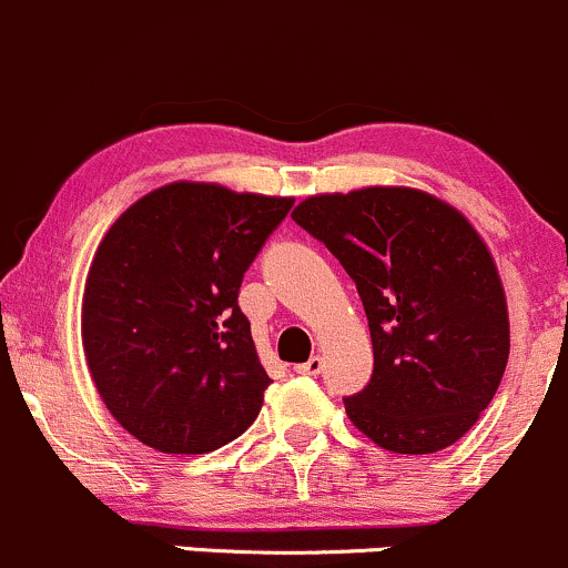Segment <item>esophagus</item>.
<instances>
[{"instance_id":"obj_1","label":"esophagus","mask_w":568,"mask_h":568,"mask_svg":"<svg viewBox=\"0 0 568 568\" xmlns=\"http://www.w3.org/2000/svg\"><path fill=\"white\" fill-rule=\"evenodd\" d=\"M321 371H324V359L318 357H311L307 359V363H302V365H296V374H307V376H318Z\"/></svg>"}]
</instances>
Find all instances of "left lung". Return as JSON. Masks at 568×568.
I'll return each mask as SVG.
<instances>
[{
  "mask_svg": "<svg viewBox=\"0 0 568 568\" xmlns=\"http://www.w3.org/2000/svg\"><path fill=\"white\" fill-rule=\"evenodd\" d=\"M294 222L357 285L374 374L346 395L354 426L393 454H434L475 426L508 363V311L467 220L417 189L318 194Z\"/></svg>",
  "mask_w": 568,
  "mask_h": 568,
  "instance_id": "left-lung-1",
  "label": "left lung"
}]
</instances>
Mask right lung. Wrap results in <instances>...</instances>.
<instances>
[{"mask_svg": "<svg viewBox=\"0 0 568 568\" xmlns=\"http://www.w3.org/2000/svg\"><path fill=\"white\" fill-rule=\"evenodd\" d=\"M294 200L170 183L104 236L82 302V343L114 420L162 454H209L242 437L268 374L239 288Z\"/></svg>", "mask_w": 568, "mask_h": 568, "instance_id": "add662e5", "label": "right lung"}]
</instances>
